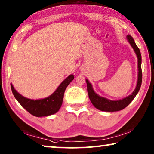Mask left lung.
<instances>
[{
    "label": "left lung",
    "mask_w": 154,
    "mask_h": 154,
    "mask_svg": "<svg viewBox=\"0 0 154 154\" xmlns=\"http://www.w3.org/2000/svg\"><path fill=\"white\" fill-rule=\"evenodd\" d=\"M127 38L128 40L130 45L134 49V50L136 53L138 58V68H139V74H138V81H137V87L133 92L132 93L131 95L127 96L126 98H124L122 100H108L105 98L100 97V96L94 92L93 90L92 85L91 83L86 81L87 83V90L88 96H89L90 100L92 105L95 106L96 109H99V110L103 111H109V112H113V111H120L126 108V106L129 105V104L132 102V100L134 98L135 96L137 94L140 90V85H141L142 83V70H141V54H140V51L139 50V48L135 43L133 38L130 35L127 36Z\"/></svg>",
    "instance_id": "8db88e82"
}]
</instances>
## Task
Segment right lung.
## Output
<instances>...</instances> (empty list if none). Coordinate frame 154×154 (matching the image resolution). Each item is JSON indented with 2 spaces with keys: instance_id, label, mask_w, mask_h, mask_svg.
Instances as JSON below:
<instances>
[{
  "instance_id": "obj_1",
  "label": "right lung",
  "mask_w": 154,
  "mask_h": 154,
  "mask_svg": "<svg viewBox=\"0 0 154 154\" xmlns=\"http://www.w3.org/2000/svg\"><path fill=\"white\" fill-rule=\"evenodd\" d=\"M73 79V75H69L51 96L40 100H35L24 97L14 89L11 83V88L16 100L30 114L36 117L48 116L58 111L63 101L65 90Z\"/></svg>"
}]
</instances>
